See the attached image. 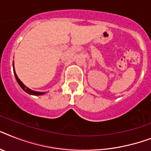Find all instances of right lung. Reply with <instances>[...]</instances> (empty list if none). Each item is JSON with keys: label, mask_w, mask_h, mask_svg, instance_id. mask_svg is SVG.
<instances>
[{"label": "right lung", "mask_w": 151, "mask_h": 151, "mask_svg": "<svg viewBox=\"0 0 151 151\" xmlns=\"http://www.w3.org/2000/svg\"><path fill=\"white\" fill-rule=\"evenodd\" d=\"M13 65H14V63H13ZM13 68H14V67H13ZM14 77H15V78H16V81H17V82L18 83V84L20 85L21 88H22L23 90H24L26 93H28V94H29V95H43V94H45V92L35 91H32V90H31V89H29V88H27V87L25 86L24 84H23L22 82L20 80H19V78H18V76H17V74H16V73H15V70H14Z\"/></svg>", "instance_id": "right-lung-1"}]
</instances>
